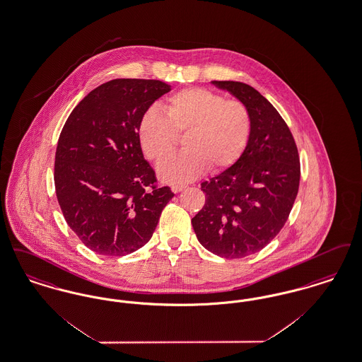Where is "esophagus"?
Listing matches in <instances>:
<instances>
[{
    "label": "esophagus",
    "instance_id": "34e87169",
    "mask_svg": "<svg viewBox=\"0 0 362 362\" xmlns=\"http://www.w3.org/2000/svg\"><path fill=\"white\" fill-rule=\"evenodd\" d=\"M186 189V186H182V185H173L171 189H173V192L175 194H177V192H180V191H183V189Z\"/></svg>",
    "mask_w": 362,
    "mask_h": 362
}]
</instances>
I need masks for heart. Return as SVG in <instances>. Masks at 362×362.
Masks as SVG:
<instances>
[{
	"instance_id": "obj_1",
	"label": "heart",
	"mask_w": 362,
	"mask_h": 362,
	"mask_svg": "<svg viewBox=\"0 0 362 362\" xmlns=\"http://www.w3.org/2000/svg\"><path fill=\"white\" fill-rule=\"evenodd\" d=\"M175 133L183 138L182 153L173 156L157 168L165 183H187L211 167L223 171L243 155L251 136V115L238 100L205 88H187L170 96L139 119L137 136L142 153L153 163L173 153Z\"/></svg>"
}]
</instances>
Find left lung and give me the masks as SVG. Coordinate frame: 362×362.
<instances>
[{
    "label": "left lung",
    "instance_id": "8db88e82",
    "mask_svg": "<svg viewBox=\"0 0 362 362\" xmlns=\"http://www.w3.org/2000/svg\"><path fill=\"white\" fill-rule=\"evenodd\" d=\"M244 104L251 136L240 158L202 183L206 201L191 220L198 241L226 259L252 255L276 238L297 197L300 160L288 124L273 104L239 81H211Z\"/></svg>",
    "mask_w": 362,
    "mask_h": 362
}]
</instances>
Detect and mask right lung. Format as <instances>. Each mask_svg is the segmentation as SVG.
<instances>
[{
    "label": "right lung",
    "instance_id": "obj_1",
    "mask_svg": "<svg viewBox=\"0 0 362 362\" xmlns=\"http://www.w3.org/2000/svg\"><path fill=\"white\" fill-rule=\"evenodd\" d=\"M171 86L117 78L76 105L58 139L54 183L70 229L105 257L132 254L151 240L170 187L157 189L138 142L141 117Z\"/></svg>",
    "mask_w": 362,
    "mask_h": 362
}]
</instances>
